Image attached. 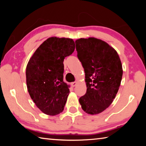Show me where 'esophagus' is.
<instances>
[{
	"label": "esophagus",
	"instance_id": "1",
	"mask_svg": "<svg viewBox=\"0 0 146 146\" xmlns=\"http://www.w3.org/2000/svg\"><path fill=\"white\" fill-rule=\"evenodd\" d=\"M76 84H77V82H73L71 83V86H72L73 87H75V86H76Z\"/></svg>",
	"mask_w": 146,
	"mask_h": 146
}]
</instances>
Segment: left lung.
<instances>
[{"label": "left lung", "instance_id": "1", "mask_svg": "<svg viewBox=\"0 0 146 146\" xmlns=\"http://www.w3.org/2000/svg\"><path fill=\"white\" fill-rule=\"evenodd\" d=\"M75 44L87 86L79 102L88 114L97 115L111 104L117 94L123 74L122 63L115 49L100 39L82 38Z\"/></svg>", "mask_w": 146, "mask_h": 146}]
</instances>
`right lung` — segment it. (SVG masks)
<instances>
[{
	"label": "right lung",
	"mask_w": 146,
	"mask_h": 146,
	"mask_svg": "<svg viewBox=\"0 0 146 146\" xmlns=\"http://www.w3.org/2000/svg\"><path fill=\"white\" fill-rule=\"evenodd\" d=\"M73 39H47L36 49L26 67V84L29 95L39 110L48 115L62 112L70 93L63 80L66 56L73 53Z\"/></svg>",
	"instance_id": "add662e5"
}]
</instances>
